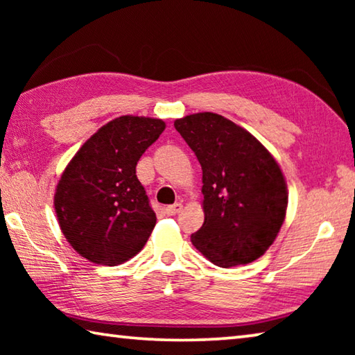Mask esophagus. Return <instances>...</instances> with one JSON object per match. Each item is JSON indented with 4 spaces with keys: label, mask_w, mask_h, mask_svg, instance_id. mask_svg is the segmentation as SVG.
Instances as JSON below:
<instances>
[{
    "label": "esophagus",
    "mask_w": 355,
    "mask_h": 355,
    "mask_svg": "<svg viewBox=\"0 0 355 355\" xmlns=\"http://www.w3.org/2000/svg\"><path fill=\"white\" fill-rule=\"evenodd\" d=\"M182 209H183V205L180 202H177V203H173V205L166 207V214H169V216L178 214L180 211H182Z\"/></svg>",
    "instance_id": "1"
}]
</instances>
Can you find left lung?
<instances>
[{"instance_id": "obj_1", "label": "left lung", "mask_w": 355, "mask_h": 355, "mask_svg": "<svg viewBox=\"0 0 355 355\" xmlns=\"http://www.w3.org/2000/svg\"><path fill=\"white\" fill-rule=\"evenodd\" d=\"M173 127L202 166L205 222L191 241L220 268L260 258L285 220L288 191L272 155L249 131L213 112Z\"/></svg>"}]
</instances>
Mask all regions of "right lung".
<instances>
[{"mask_svg": "<svg viewBox=\"0 0 355 355\" xmlns=\"http://www.w3.org/2000/svg\"><path fill=\"white\" fill-rule=\"evenodd\" d=\"M164 128L159 119L117 117L65 167L55 194L58 220L71 248L89 261L116 266L146 245L156 214L136 166Z\"/></svg>", "mask_w": 355, "mask_h": 355, "instance_id": "add662e5", "label": "right lung"}]
</instances>
